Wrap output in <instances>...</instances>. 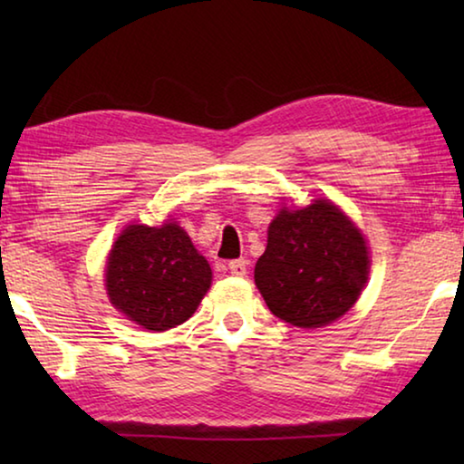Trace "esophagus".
<instances>
[{"mask_svg":"<svg viewBox=\"0 0 464 464\" xmlns=\"http://www.w3.org/2000/svg\"><path fill=\"white\" fill-rule=\"evenodd\" d=\"M227 268H229L233 276H246V274H247V260H243V257H239V260H231Z\"/></svg>","mask_w":464,"mask_h":464,"instance_id":"34e87169","label":"esophagus"}]
</instances>
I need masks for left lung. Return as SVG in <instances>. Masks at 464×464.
<instances>
[{"instance_id":"8db88e82","label":"left lung","mask_w":464,"mask_h":464,"mask_svg":"<svg viewBox=\"0 0 464 464\" xmlns=\"http://www.w3.org/2000/svg\"><path fill=\"white\" fill-rule=\"evenodd\" d=\"M368 266L362 233L335 204L315 200L276 215L254 278L274 315L296 327H324L354 307Z\"/></svg>"}]
</instances>
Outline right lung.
I'll return each instance as SVG.
<instances>
[{
	"label": "right lung",
	"instance_id": "right-lung-1",
	"mask_svg": "<svg viewBox=\"0 0 464 464\" xmlns=\"http://www.w3.org/2000/svg\"><path fill=\"white\" fill-rule=\"evenodd\" d=\"M213 280L182 227L130 225L112 246L106 290L116 309L151 332L192 317Z\"/></svg>",
	"mask_w": 464,
	"mask_h": 464
}]
</instances>
